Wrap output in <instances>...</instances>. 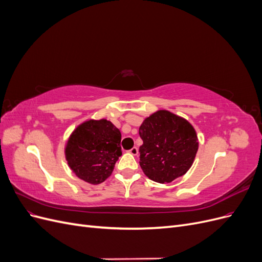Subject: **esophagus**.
Masks as SVG:
<instances>
[{"label":"esophagus","instance_id":"1","mask_svg":"<svg viewBox=\"0 0 262 262\" xmlns=\"http://www.w3.org/2000/svg\"><path fill=\"white\" fill-rule=\"evenodd\" d=\"M129 153H130V154H132V155H134V156H136V155H138V154H139V149H138V147L134 146V147H132V148L129 150Z\"/></svg>","mask_w":262,"mask_h":262}]
</instances>
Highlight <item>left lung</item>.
I'll list each match as a JSON object with an SVG mask.
<instances>
[{
  "label": "left lung",
  "instance_id": "1",
  "mask_svg": "<svg viewBox=\"0 0 262 262\" xmlns=\"http://www.w3.org/2000/svg\"><path fill=\"white\" fill-rule=\"evenodd\" d=\"M140 166L153 181L167 184L191 167L199 143L193 126L167 110H158L141 124Z\"/></svg>",
  "mask_w": 262,
  "mask_h": 262
}]
</instances>
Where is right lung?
I'll list each match as a JSON object with an SVG mask.
<instances>
[{"instance_id": "right-lung-1", "label": "right lung", "mask_w": 262, "mask_h": 262, "mask_svg": "<svg viewBox=\"0 0 262 262\" xmlns=\"http://www.w3.org/2000/svg\"><path fill=\"white\" fill-rule=\"evenodd\" d=\"M121 133L106 119L89 120L71 134L66 158L75 175L93 185L101 184L121 156Z\"/></svg>"}]
</instances>
